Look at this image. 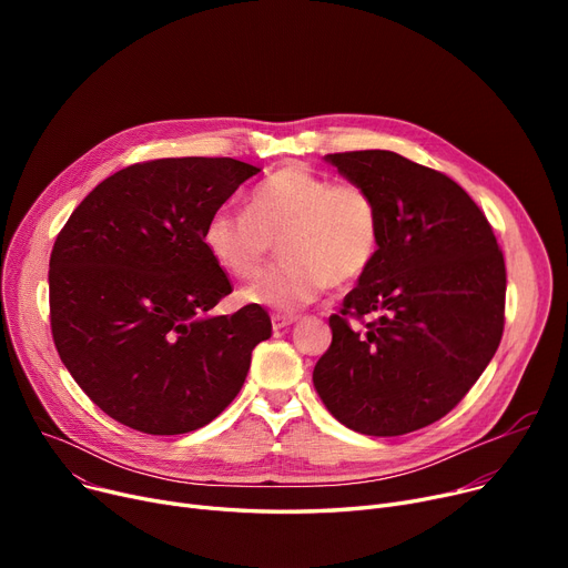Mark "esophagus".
I'll return each mask as SVG.
<instances>
[{"instance_id": "1", "label": "esophagus", "mask_w": 568, "mask_h": 568, "mask_svg": "<svg viewBox=\"0 0 568 568\" xmlns=\"http://www.w3.org/2000/svg\"><path fill=\"white\" fill-rule=\"evenodd\" d=\"M296 320H300L296 315H281V313H276V315L272 317V324H274L276 332H281V329H287V326L294 324Z\"/></svg>"}]
</instances>
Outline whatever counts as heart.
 <instances>
[{"label":"heart","mask_w":568,"mask_h":568,"mask_svg":"<svg viewBox=\"0 0 568 568\" xmlns=\"http://www.w3.org/2000/svg\"><path fill=\"white\" fill-rule=\"evenodd\" d=\"M382 216L359 182H332L302 165H285L260 182L248 209H219L204 223L202 242L234 278L262 274L281 242L283 264L244 292L248 304L278 313L313 304L329 287L359 281L377 257Z\"/></svg>","instance_id":"obj_1"}]
</instances>
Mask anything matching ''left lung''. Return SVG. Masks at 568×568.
Returning a JSON list of instances; mask_svg holds the SVG:
<instances>
[{
    "instance_id": "1",
    "label": "left lung",
    "mask_w": 568,
    "mask_h": 568,
    "mask_svg": "<svg viewBox=\"0 0 568 568\" xmlns=\"http://www.w3.org/2000/svg\"><path fill=\"white\" fill-rule=\"evenodd\" d=\"M326 161L375 195L382 239L375 262L329 317L334 338L313 384L356 433H414L449 414L495 356L504 255L486 214L452 176L386 149Z\"/></svg>"
}]
</instances>
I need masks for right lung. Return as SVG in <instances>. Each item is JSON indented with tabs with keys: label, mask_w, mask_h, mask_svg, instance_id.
<instances>
[{
	"label": "right lung",
	"mask_w": 568,
	"mask_h": 568,
	"mask_svg": "<svg viewBox=\"0 0 568 568\" xmlns=\"http://www.w3.org/2000/svg\"><path fill=\"white\" fill-rule=\"evenodd\" d=\"M260 168L156 159L89 193L50 253L52 341L80 389L114 422L182 435L234 400L272 336L257 304L209 315L232 283L202 242L206 219Z\"/></svg>",
	"instance_id": "obj_1"
}]
</instances>
